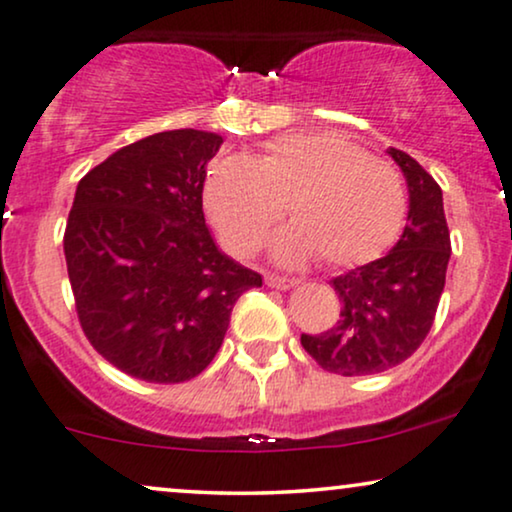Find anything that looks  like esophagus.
Listing matches in <instances>:
<instances>
[{
	"mask_svg": "<svg viewBox=\"0 0 512 512\" xmlns=\"http://www.w3.org/2000/svg\"><path fill=\"white\" fill-rule=\"evenodd\" d=\"M264 283H267L269 288H279V291H286V288H293L298 286V279H288V276H279V274H267L264 276Z\"/></svg>",
	"mask_w": 512,
	"mask_h": 512,
	"instance_id": "obj_1",
	"label": "esophagus"
}]
</instances>
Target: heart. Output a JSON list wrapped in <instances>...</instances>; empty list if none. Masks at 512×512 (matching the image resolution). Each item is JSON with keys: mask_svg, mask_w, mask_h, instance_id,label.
I'll return each instance as SVG.
<instances>
[{"mask_svg": "<svg viewBox=\"0 0 512 512\" xmlns=\"http://www.w3.org/2000/svg\"><path fill=\"white\" fill-rule=\"evenodd\" d=\"M205 207L233 255L262 248L288 209L293 226L274 243L295 264L317 252L329 267H357L384 255L405 221L408 195L389 162L338 133H283L260 155H229L209 166Z\"/></svg>", "mask_w": 512, "mask_h": 512, "instance_id": "obj_1", "label": "heart"}]
</instances>
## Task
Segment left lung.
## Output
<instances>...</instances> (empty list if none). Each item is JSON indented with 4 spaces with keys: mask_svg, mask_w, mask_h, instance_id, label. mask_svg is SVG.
Instances as JSON below:
<instances>
[{
    "mask_svg": "<svg viewBox=\"0 0 512 512\" xmlns=\"http://www.w3.org/2000/svg\"><path fill=\"white\" fill-rule=\"evenodd\" d=\"M389 155L408 181L410 209L403 236L386 257L331 281L341 319L300 343L326 372L367 377L400 365L422 346L439 307L451 260L443 195L432 174L403 150Z\"/></svg>",
    "mask_w": 512,
    "mask_h": 512,
    "instance_id": "left-lung-1",
    "label": "left lung"
}]
</instances>
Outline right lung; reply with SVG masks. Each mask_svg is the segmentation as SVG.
I'll return each instance as SVG.
<instances>
[{
	"label": "right lung",
	"mask_w": 512,
	"mask_h": 512,
	"mask_svg": "<svg viewBox=\"0 0 512 512\" xmlns=\"http://www.w3.org/2000/svg\"><path fill=\"white\" fill-rule=\"evenodd\" d=\"M221 135L181 128L121 147L80 178L64 233L78 322L128 377L181 384L214 360L262 276L214 245L202 212Z\"/></svg>",
	"instance_id": "add662e5"
}]
</instances>
